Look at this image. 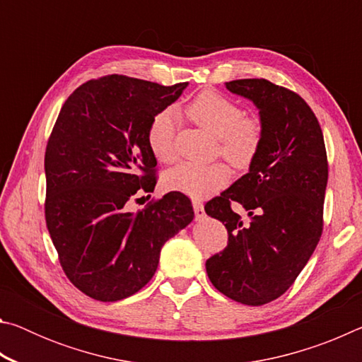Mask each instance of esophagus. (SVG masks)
Segmentation results:
<instances>
[{
	"instance_id": "obj_1",
	"label": "esophagus",
	"mask_w": 362,
	"mask_h": 362,
	"mask_svg": "<svg viewBox=\"0 0 362 362\" xmlns=\"http://www.w3.org/2000/svg\"><path fill=\"white\" fill-rule=\"evenodd\" d=\"M193 209H194V216L198 220L204 217V206L199 199H193Z\"/></svg>"
}]
</instances>
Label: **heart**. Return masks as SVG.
<instances>
[{
	"label": "heart",
	"mask_w": 362,
	"mask_h": 362,
	"mask_svg": "<svg viewBox=\"0 0 362 362\" xmlns=\"http://www.w3.org/2000/svg\"><path fill=\"white\" fill-rule=\"evenodd\" d=\"M187 116L201 129L217 139V151L233 168H247L262 145L263 127L257 118L244 116V110L235 100L214 90H204L188 103ZM177 115L163 110L153 116L146 144L158 161L170 163L175 158ZM230 180V170L223 163L198 166L180 163L164 174V187L170 192L192 198H206L223 188Z\"/></svg>",
	"instance_id": "1"
}]
</instances>
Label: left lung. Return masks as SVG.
Here are the masks:
<instances>
[{"mask_svg":"<svg viewBox=\"0 0 362 362\" xmlns=\"http://www.w3.org/2000/svg\"><path fill=\"white\" fill-rule=\"evenodd\" d=\"M259 108L262 145L249 173L206 204L228 231V246L206 262L211 283L235 302H273L289 289L320 243L327 155L313 110L268 79L225 83ZM238 202L251 220L230 209Z\"/></svg>","mask_w":362,"mask_h":362,"instance_id":"1","label":"left lung"}]
</instances>
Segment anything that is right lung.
Wrapping results in <instances>:
<instances>
[{
    "label": "right lung",
    "instance_id": "obj_1",
    "mask_svg": "<svg viewBox=\"0 0 362 362\" xmlns=\"http://www.w3.org/2000/svg\"><path fill=\"white\" fill-rule=\"evenodd\" d=\"M187 86L108 75L79 86L60 110L45 155L46 225L66 278L90 298L139 292L164 243L194 217L192 201L177 192L127 211L156 185L150 121Z\"/></svg>",
    "mask_w": 362,
    "mask_h": 362
}]
</instances>
